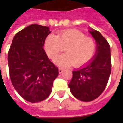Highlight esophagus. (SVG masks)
<instances>
[{
    "label": "esophagus",
    "instance_id": "34e87169",
    "mask_svg": "<svg viewBox=\"0 0 123 123\" xmlns=\"http://www.w3.org/2000/svg\"><path fill=\"white\" fill-rule=\"evenodd\" d=\"M62 72H63V68H59V74H61Z\"/></svg>",
    "mask_w": 123,
    "mask_h": 123
}]
</instances>
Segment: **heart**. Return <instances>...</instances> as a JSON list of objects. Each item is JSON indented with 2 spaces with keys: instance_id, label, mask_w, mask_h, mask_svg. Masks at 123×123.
I'll return each instance as SVG.
<instances>
[{
  "instance_id": "heart-1",
  "label": "heart",
  "mask_w": 123,
  "mask_h": 123,
  "mask_svg": "<svg viewBox=\"0 0 123 123\" xmlns=\"http://www.w3.org/2000/svg\"><path fill=\"white\" fill-rule=\"evenodd\" d=\"M64 48L67 53L55 59V63L63 67L73 64L80 67L92 59L96 44L93 38L86 37L76 30H65L56 36L49 34L46 37L44 49L47 56L52 60L56 58Z\"/></svg>"
}]
</instances>
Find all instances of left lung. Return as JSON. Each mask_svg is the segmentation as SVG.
<instances>
[{
    "label": "left lung",
    "mask_w": 123,
    "mask_h": 123,
    "mask_svg": "<svg viewBox=\"0 0 123 123\" xmlns=\"http://www.w3.org/2000/svg\"><path fill=\"white\" fill-rule=\"evenodd\" d=\"M90 32L97 45L95 57L86 66L73 71L68 84L72 95L82 101L94 100L103 93L111 72L109 44L98 31Z\"/></svg>",
    "instance_id": "1"
}]
</instances>
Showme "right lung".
Returning <instances> with one entry per match:
<instances>
[{"instance_id":"add662e5","label":"right lung","mask_w":123,"mask_h":123,"mask_svg":"<svg viewBox=\"0 0 123 123\" xmlns=\"http://www.w3.org/2000/svg\"><path fill=\"white\" fill-rule=\"evenodd\" d=\"M50 33L48 27L29 25L16 34L8 53L12 85L20 96L31 103L48 98L59 74L58 68L43 48Z\"/></svg>"}]
</instances>
